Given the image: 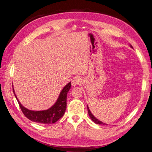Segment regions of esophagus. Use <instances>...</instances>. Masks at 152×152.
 <instances>
[{"label":"esophagus","instance_id":"esophagus-1","mask_svg":"<svg viewBox=\"0 0 152 152\" xmlns=\"http://www.w3.org/2000/svg\"><path fill=\"white\" fill-rule=\"evenodd\" d=\"M81 80H80L78 77H75L72 80V86H77L78 85L81 84Z\"/></svg>","mask_w":152,"mask_h":152}]
</instances>
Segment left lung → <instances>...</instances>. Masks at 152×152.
<instances>
[{
    "instance_id": "left-lung-1",
    "label": "left lung",
    "mask_w": 152,
    "mask_h": 152,
    "mask_svg": "<svg viewBox=\"0 0 152 152\" xmlns=\"http://www.w3.org/2000/svg\"><path fill=\"white\" fill-rule=\"evenodd\" d=\"M130 47H131V48L133 49V47H132V46L131 45H130ZM87 109H88V112L89 116H90V118L91 119V121H93L95 123L97 124H102V125H105V126L107 125V124H105V123H103V122L100 121L99 120H98L96 117H94V115L91 113V112L90 111V109H89L88 105H87Z\"/></svg>"
}]
</instances>
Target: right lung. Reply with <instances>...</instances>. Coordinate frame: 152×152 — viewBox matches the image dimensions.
Wrapping results in <instances>:
<instances>
[{"label": "right lung", "mask_w": 152, "mask_h": 152, "mask_svg": "<svg viewBox=\"0 0 152 152\" xmlns=\"http://www.w3.org/2000/svg\"><path fill=\"white\" fill-rule=\"evenodd\" d=\"M70 84L71 82H70L62 88L58 99L54 103V105L48 109L42 110V111H32V110L26 108L19 102L16 94H15L14 88L13 92L15 97L16 98L18 102L21 110L23 112V115L28 119L33 122H35V123L48 124L56 123L64 115V112L66 109V97L68 91L71 88Z\"/></svg>", "instance_id": "right-lung-1"}]
</instances>
